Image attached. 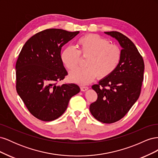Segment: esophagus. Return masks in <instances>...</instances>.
<instances>
[{
    "label": "esophagus",
    "instance_id": "obj_1",
    "mask_svg": "<svg viewBox=\"0 0 158 158\" xmlns=\"http://www.w3.org/2000/svg\"><path fill=\"white\" fill-rule=\"evenodd\" d=\"M80 89H81V91H82V92H85V91L88 89V88L86 86H81Z\"/></svg>",
    "mask_w": 158,
    "mask_h": 158
}]
</instances>
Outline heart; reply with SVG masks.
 <instances>
[{"mask_svg": "<svg viewBox=\"0 0 158 158\" xmlns=\"http://www.w3.org/2000/svg\"><path fill=\"white\" fill-rule=\"evenodd\" d=\"M78 49L71 46L66 47L61 51L60 58L64 67L73 70L78 66L80 56L86 59V68L72 71L70 81L81 85L90 83L97 77H108L117 69L122 57L120 47L109 44L108 40L96 34H88L81 37L76 43Z\"/></svg>", "mask_w": 158, "mask_h": 158, "instance_id": "1", "label": "heart"}]
</instances>
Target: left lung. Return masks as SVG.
I'll return each instance as SVG.
<instances>
[{
  "instance_id": "obj_1",
  "label": "left lung",
  "mask_w": 158,
  "mask_h": 158,
  "mask_svg": "<svg viewBox=\"0 0 158 158\" xmlns=\"http://www.w3.org/2000/svg\"><path fill=\"white\" fill-rule=\"evenodd\" d=\"M105 33L118 41L123 48L121 60L113 74L92 85L98 99L90 105L89 111L98 121L113 123L124 117L139 98L144 63L136 47L127 36L118 31Z\"/></svg>"
}]
</instances>
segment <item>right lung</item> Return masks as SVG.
Returning <instances> with one entry per match:
<instances>
[{"instance_id": "obj_1", "label": "right lung", "mask_w": 158, "mask_h": 158, "mask_svg": "<svg viewBox=\"0 0 158 158\" xmlns=\"http://www.w3.org/2000/svg\"><path fill=\"white\" fill-rule=\"evenodd\" d=\"M80 31L47 29L28 40L16 64V90L32 115L43 121L58 118L70 98L80 92L75 84L56 85L68 74L60 58L62 47Z\"/></svg>"}]
</instances>
